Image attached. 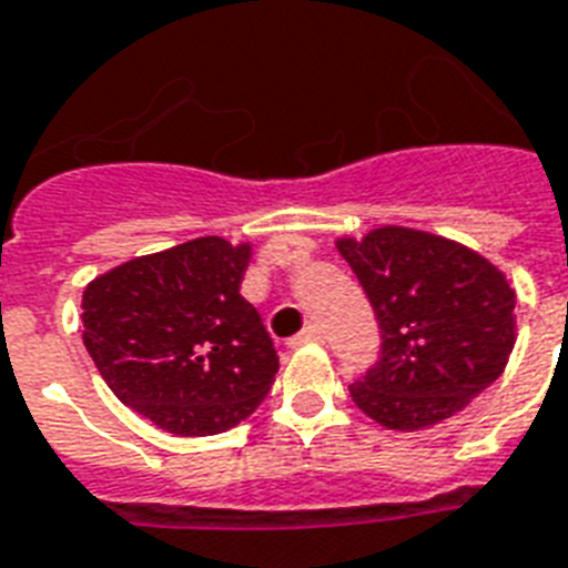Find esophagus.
<instances>
[{
    "label": "esophagus",
    "instance_id": "obj_1",
    "mask_svg": "<svg viewBox=\"0 0 568 568\" xmlns=\"http://www.w3.org/2000/svg\"><path fill=\"white\" fill-rule=\"evenodd\" d=\"M312 342H324V329H321L318 324H310L306 329H301V333H297V336H294L288 345L301 347V345H312Z\"/></svg>",
    "mask_w": 568,
    "mask_h": 568
}]
</instances>
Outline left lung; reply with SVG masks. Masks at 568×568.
<instances>
[{
    "mask_svg": "<svg viewBox=\"0 0 568 568\" xmlns=\"http://www.w3.org/2000/svg\"><path fill=\"white\" fill-rule=\"evenodd\" d=\"M379 324V359L351 386L388 430H424L501 377L516 345V292L475 250L433 232L379 226L338 239Z\"/></svg>",
    "mask_w": 568,
    "mask_h": 568,
    "instance_id": "1",
    "label": "left lung"
}]
</instances>
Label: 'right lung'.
Returning <instances> with one entry per match:
<instances>
[{
    "label": "right lung",
    "mask_w": 568,
    "mask_h": 568,
    "mask_svg": "<svg viewBox=\"0 0 568 568\" xmlns=\"http://www.w3.org/2000/svg\"><path fill=\"white\" fill-rule=\"evenodd\" d=\"M250 244L217 235L129 258L82 294L84 347L109 388L173 436L244 422L280 372L253 303L241 297Z\"/></svg>",
    "instance_id": "add662e5"
}]
</instances>
